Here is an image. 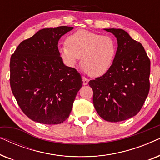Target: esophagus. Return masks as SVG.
I'll use <instances>...</instances> for the list:
<instances>
[{"mask_svg":"<svg viewBox=\"0 0 160 160\" xmlns=\"http://www.w3.org/2000/svg\"><path fill=\"white\" fill-rule=\"evenodd\" d=\"M82 80H83V84L84 85H87V84H88V82H89L88 78H87L85 77H82Z\"/></svg>","mask_w":160,"mask_h":160,"instance_id":"1","label":"esophagus"}]
</instances>
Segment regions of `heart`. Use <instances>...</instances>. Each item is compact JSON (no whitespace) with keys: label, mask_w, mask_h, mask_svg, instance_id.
Here are the masks:
<instances>
[{"label":"heart","mask_w":160,"mask_h":160,"mask_svg":"<svg viewBox=\"0 0 160 160\" xmlns=\"http://www.w3.org/2000/svg\"><path fill=\"white\" fill-rule=\"evenodd\" d=\"M117 51L111 37L87 30H79L65 39L59 49L60 55L68 66H74L81 58V65L91 76H100L111 68Z\"/></svg>","instance_id":"heart-1"}]
</instances>
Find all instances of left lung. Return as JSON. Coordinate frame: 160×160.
Listing matches in <instances>:
<instances>
[{"label": "left lung", "mask_w": 160, "mask_h": 160, "mask_svg": "<svg viewBox=\"0 0 160 160\" xmlns=\"http://www.w3.org/2000/svg\"><path fill=\"white\" fill-rule=\"evenodd\" d=\"M116 36L118 47L111 68L89 82L93 104L104 120L117 122L139 112L149 92L150 60L141 43L122 29H105Z\"/></svg>", "instance_id": "left-lung-1"}]
</instances>
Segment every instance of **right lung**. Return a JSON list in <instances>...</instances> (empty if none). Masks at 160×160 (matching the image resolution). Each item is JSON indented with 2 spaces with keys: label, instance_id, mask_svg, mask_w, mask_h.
I'll return each instance as SVG.
<instances>
[{
  "label": "right lung",
  "instance_id": "obj_1",
  "mask_svg": "<svg viewBox=\"0 0 160 160\" xmlns=\"http://www.w3.org/2000/svg\"><path fill=\"white\" fill-rule=\"evenodd\" d=\"M73 28L40 30L22 41L10 60V86L23 113L45 124L62 123L68 118L81 75L64 65L58 49L61 36Z\"/></svg>",
  "mask_w": 160,
  "mask_h": 160
}]
</instances>
